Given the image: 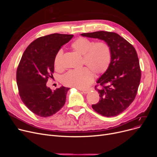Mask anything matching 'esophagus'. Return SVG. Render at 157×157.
Wrapping results in <instances>:
<instances>
[{
	"instance_id": "esophagus-1",
	"label": "esophagus",
	"mask_w": 157,
	"mask_h": 157,
	"mask_svg": "<svg viewBox=\"0 0 157 157\" xmlns=\"http://www.w3.org/2000/svg\"><path fill=\"white\" fill-rule=\"evenodd\" d=\"M78 89L80 90V91L83 92L84 94H87L90 90V88H88V89H79V88H78Z\"/></svg>"
}]
</instances>
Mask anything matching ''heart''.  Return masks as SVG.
<instances>
[{
  "label": "heart",
  "mask_w": 157,
  "mask_h": 157,
  "mask_svg": "<svg viewBox=\"0 0 157 157\" xmlns=\"http://www.w3.org/2000/svg\"><path fill=\"white\" fill-rule=\"evenodd\" d=\"M71 48L76 53L83 55L82 63L86 67L78 70H71L62 78L65 86L82 89L87 87L96 75H101L108 71L111 62L110 47L104 41H97L86 37H79L71 44ZM63 51L58 52L54 60L55 68L58 71L63 69L62 62Z\"/></svg>",
  "instance_id": "heart-1"
}]
</instances>
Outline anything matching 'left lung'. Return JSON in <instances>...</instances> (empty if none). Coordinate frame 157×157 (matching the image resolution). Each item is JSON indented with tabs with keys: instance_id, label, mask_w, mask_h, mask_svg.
<instances>
[{
	"instance_id": "8db88e82",
	"label": "left lung",
	"mask_w": 157,
	"mask_h": 157,
	"mask_svg": "<svg viewBox=\"0 0 157 157\" xmlns=\"http://www.w3.org/2000/svg\"><path fill=\"white\" fill-rule=\"evenodd\" d=\"M81 35L104 40L110 47L109 67L95 86L100 101L92 107L104 117L117 116L134 101L140 84L141 71L136 49L115 32L97 31Z\"/></svg>"
}]
</instances>
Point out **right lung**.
<instances>
[{
	"instance_id": "obj_1",
	"label": "right lung",
	"mask_w": 157,
	"mask_h": 157,
	"mask_svg": "<svg viewBox=\"0 0 157 157\" xmlns=\"http://www.w3.org/2000/svg\"><path fill=\"white\" fill-rule=\"evenodd\" d=\"M73 35L52 34L40 37L24 52L16 71L19 95L23 104L40 117H51L64 105L69 88L52 90L46 83L53 78L54 60Z\"/></svg>"
}]
</instances>
